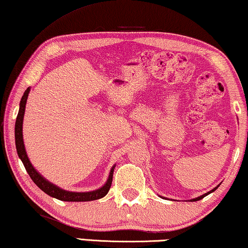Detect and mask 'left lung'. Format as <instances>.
Listing matches in <instances>:
<instances>
[{"mask_svg":"<svg viewBox=\"0 0 248 248\" xmlns=\"http://www.w3.org/2000/svg\"><path fill=\"white\" fill-rule=\"evenodd\" d=\"M217 187H218V186H217ZM217 187H216V188H214V189H213V190H210V191H208V193H207V194H204V195H202V196H201V197L194 198V199H191V201H194V202H196V201H201V199H202V198H204V197H206V196H207V195H208V194H210V193H213V191H215V190L217 189Z\"/></svg>","mask_w":248,"mask_h":248,"instance_id":"obj_1","label":"left lung"}]
</instances>
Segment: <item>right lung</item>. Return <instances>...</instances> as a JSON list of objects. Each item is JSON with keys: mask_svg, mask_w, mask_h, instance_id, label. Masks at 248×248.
I'll return each instance as SVG.
<instances>
[{"mask_svg": "<svg viewBox=\"0 0 248 248\" xmlns=\"http://www.w3.org/2000/svg\"><path fill=\"white\" fill-rule=\"evenodd\" d=\"M30 92V88L25 90L24 94L22 95L21 102H20V109H18V113L16 117V146L18 157L21 158L22 162H23L25 169L29 173V176L31 177V179L34 182V184L38 186L40 189H42L44 193L47 194L51 197H54L57 199L63 202H90L95 201V199L102 198L108 194V191L111 187L112 184V176H113V169L114 166L111 168V171L109 173V178L107 180L105 186L100 189H97L94 191H88V193H72V191H66L61 189L55 186V185L47 182L46 179H44L40 173L35 170L31 162H30L29 158L25 153V148L23 143V135H22V124H23V117L25 111V103H27V99Z\"/></svg>", "mask_w": 248, "mask_h": 248, "instance_id": "obj_1", "label": "right lung"}]
</instances>
